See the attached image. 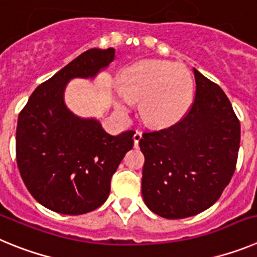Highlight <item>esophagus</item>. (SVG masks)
I'll list each match as a JSON object with an SVG mask.
<instances>
[{
  "label": "esophagus",
  "instance_id": "esophagus-1",
  "mask_svg": "<svg viewBox=\"0 0 257 257\" xmlns=\"http://www.w3.org/2000/svg\"><path fill=\"white\" fill-rule=\"evenodd\" d=\"M142 138H143V135L140 131H136V133L134 134V144H135V147H138V145H139V142L142 140Z\"/></svg>",
  "mask_w": 257,
  "mask_h": 257
}]
</instances>
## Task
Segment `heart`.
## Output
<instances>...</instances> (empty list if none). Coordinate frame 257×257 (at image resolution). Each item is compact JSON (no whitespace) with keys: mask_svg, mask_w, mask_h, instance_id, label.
I'll list each match as a JSON object with an SVG mask.
<instances>
[{"mask_svg":"<svg viewBox=\"0 0 257 257\" xmlns=\"http://www.w3.org/2000/svg\"><path fill=\"white\" fill-rule=\"evenodd\" d=\"M117 91V109L140 101L145 123L165 127L179 121L192 103L193 79L187 68L163 60H143L127 68Z\"/></svg>","mask_w":257,"mask_h":257,"instance_id":"1","label":"heart"}]
</instances>
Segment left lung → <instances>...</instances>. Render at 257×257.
<instances>
[{"instance_id":"left-lung-1","label":"left lung","mask_w":257,"mask_h":257,"mask_svg":"<svg viewBox=\"0 0 257 257\" xmlns=\"http://www.w3.org/2000/svg\"><path fill=\"white\" fill-rule=\"evenodd\" d=\"M196 96L180 121L143 134L142 193L149 210L184 219L207 210L230 183L240 124L225 92L194 68Z\"/></svg>"}]
</instances>
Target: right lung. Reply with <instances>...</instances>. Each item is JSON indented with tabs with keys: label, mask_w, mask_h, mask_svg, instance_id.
Wrapping results in <instances>:
<instances>
[{
	"label": "right lung",
	"mask_w": 257,
	"mask_h": 257,
	"mask_svg": "<svg viewBox=\"0 0 257 257\" xmlns=\"http://www.w3.org/2000/svg\"><path fill=\"white\" fill-rule=\"evenodd\" d=\"M115 50L90 49L41 83L22 109L17 126V162L33 198L63 215H82L100 207L134 133H106L94 118L67 108L64 90L72 78H92L108 67Z\"/></svg>",
	"instance_id": "1"
}]
</instances>
